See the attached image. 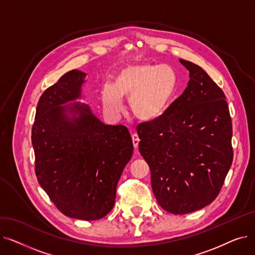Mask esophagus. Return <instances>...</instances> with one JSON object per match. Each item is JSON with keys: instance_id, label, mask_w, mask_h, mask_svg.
<instances>
[{"instance_id": "obj_1", "label": "esophagus", "mask_w": 255, "mask_h": 255, "mask_svg": "<svg viewBox=\"0 0 255 255\" xmlns=\"http://www.w3.org/2000/svg\"><path fill=\"white\" fill-rule=\"evenodd\" d=\"M132 142H133V146H134V149H137L138 143H139V137L136 133H133L132 134Z\"/></svg>"}]
</instances>
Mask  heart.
I'll list each match as a JSON object with an SVG mask.
<instances>
[{"label":"heart","mask_w":255,"mask_h":255,"mask_svg":"<svg viewBox=\"0 0 255 255\" xmlns=\"http://www.w3.org/2000/svg\"><path fill=\"white\" fill-rule=\"evenodd\" d=\"M177 87V72L168 65H130L116 76L114 86L102 87V103L105 112L116 118L124 110L122 98H127L133 117L153 122L165 114Z\"/></svg>","instance_id":"1"}]
</instances>
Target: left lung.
Here are the masks:
<instances>
[{
	"label": "left lung",
	"mask_w": 255,
	"mask_h": 255,
	"mask_svg": "<svg viewBox=\"0 0 255 255\" xmlns=\"http://www.w3.org/2000/svg\"><path fill=\"white\" fill-rule=\"evenodd\" d=\"M190 79L165 114L137 126L159 206L183 215L215 199L233 163V126L223 91L199 66L180 59Z\"/></svg>",
	"instance_id": "1"
}]
</instances>
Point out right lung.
Returning <instances> with one entry per match:
<instances>
[{"instance_id": "right-lung-1", "label": "right lung", "mask_w": 255, "mask_h": 255, "mask_svg": "<svg viewBox=\"0 0 255 255\" xmlns=\"http://www.w3.org/2000/svg\"><path fill=\"white\" fill-rule=\"evenodd\" d=\"M86 73L71 70L40 97L32 144L37 180L64 215L98 220L114 208L117 185L133 153L127 127L105 125L82 95Z\"/></svg>"}]
</instances>
